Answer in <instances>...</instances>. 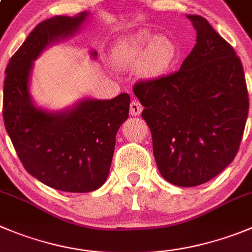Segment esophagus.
<instances>
[{"label":"esophagus","mask_w":252,"mask_h":252,"mask_svg":"<svg viewBox=\"0 0 252 252\" xmlns=\"http://www.w3.org/2000/svg\"><path fill=\"white\" fill-rule=\"evenodd\" d=\"M143 110V105L140 104L139 100H131L130 105H129V112L130 115H139Z\"/></svg>","instance_id":"1"}]
</instances>
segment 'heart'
I'll list each match as a JSON object with an SVG mask.
<instances>
[{"instance_id":"1","label":"heart","mask_w":252,"mask_h":252,"mask_svg":"<svg viewBox=\"0 0 252 252\" xmlns=\"http://www.w3.org/2000/svg\"><path fill=\"white\" fill-rule=\"evenodd\" d=\"M149 38V33L140 32L122 39L115 47V64L119 67L140 64L142 72L148 77L163 73L175 56V47L170 39L163 36L154 37L147 46Z\"/></svg>"}]
</instances>
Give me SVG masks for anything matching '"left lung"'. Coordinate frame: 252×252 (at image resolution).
Listing matches in <instances>:
<instances>
[{
  "label": "left lung",
  "mask_w": 252,
  "mask_h": 252,
  "mask_svg": "<svg viewBox=\"0 0 252 252\" xmlns=\"http://www.w3.org/2000/svg\"><path fill=\"white\" fill-rule=\"evenodd\" d=\"M187 17L196 44L180 69L133 87L159 171L183 188L209 182L234 160L249 114L245 73L235 49L204 17Z\"/></svg>",
  "instance_id": "8db88e82"
}]
</instances>
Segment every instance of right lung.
<instances>
[{
    "label": "right lung",
    "instance_id": "right-lung-1",
    "mask_svg": "<svg viewBox=\"0 0 252 252\" xmlns=\"http://www.w3.org/2000/svg\"><path fill=\"white\" fill-rule=\"evenodd\" d=\"M87 16H56L38 23L9 60L3 84L4 126L21 163L39 182L68 192H89L104 184L115 135L130 104L129 94L122 93L110 100L86 99L67 112L49 113L31 100L32 62L49 43L76 32Z\"/></svg>",
    "mask_w": 252,
    "mask_h": 252
}]
</instances>
